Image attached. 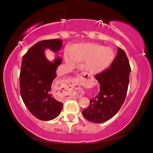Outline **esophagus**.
I'll return each mask as SVG.
<instances>
[{"label": "esophagus", "instance_id": "34e87169", "mask_svg": "<svg viewBox=\"0 0 153 153\" xmlns=\"http://www.w3.org/2000/svg\"><path fill=\"white\" fill-rule=\"evenodd\" d=\"M82 79H86L85 78V77H83L82 76ZM76 97L77 98H79L80 97H82V89L80 88H76Z\"/></svg>", "mask_w": 153, "mask_h": 153}]
</instances>
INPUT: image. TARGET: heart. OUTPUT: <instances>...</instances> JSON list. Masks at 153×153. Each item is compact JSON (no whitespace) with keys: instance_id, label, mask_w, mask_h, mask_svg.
Segmentation results:
<instances>
[{"instance_id":"b5f03b06","label":"heart","mask_w":153,"mask_h":153,"mask_svg":"<svg viewBox=\"0 0 153 153\" xmlns=\"http://www.w3.org/2000/svg\"><path fill=\"white\" fill-rule=\"evenodd\" d=\"M115 53L112 48L94 43H82L69 48L65 54V60L70 67L84 60V66L92 74L102 71L112 63Z\"/></svg>"}]
</instances>
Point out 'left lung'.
I'll return each mask as SVG.
<instances>
[{"label":"left lung","instance_id":"8db88e82","mask_svg":"<svg viewBox=\"0 0 153 153\" xmlns=\"http://www.w3.org/2000/svg\"><path fill=\"white\" fill-rule=\"evenodd\" d=\"M130 71L125 51L118 48L117 56L110 67L95 76L100 90L90 100L89 107L82 111L83 116L87 120L102 123L117 114L126 99Z\"/></svg>","mask_w":153,"mask_h":153}]
</instances>
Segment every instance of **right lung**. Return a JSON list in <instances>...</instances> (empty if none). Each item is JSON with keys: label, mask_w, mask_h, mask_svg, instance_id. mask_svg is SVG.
I'll return each instance as SVG.
<instances>
[{"label": "right lung", "mask_w": 153, "mask_h": 153, "mask_svg": "<svg viewBox=\"0 0 153 153\" xmlns=\"http://www.w3.org/2000/svg\"><path fill=\"white\" fill-rule=\"evenodd\" d=\"M60 39L45 40L35 44L23 56L19 75L20 94L30 112L38 120L49 121L60 114L63 103L51 93V85L56 77V71L62 59L54 62L46 58L45 51L57 52L62 47Z\"/></svg>", "instance_id": "add662e5"}]
</instances>
